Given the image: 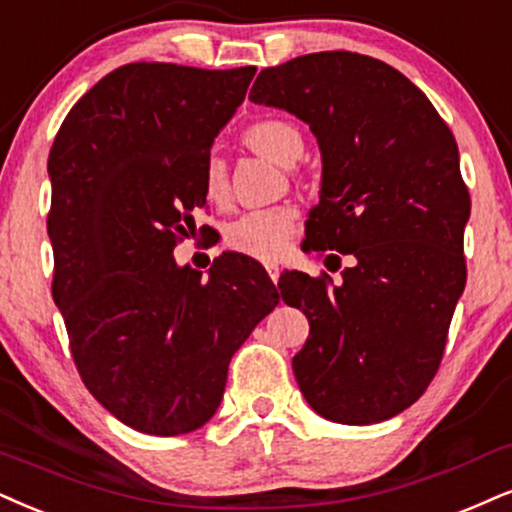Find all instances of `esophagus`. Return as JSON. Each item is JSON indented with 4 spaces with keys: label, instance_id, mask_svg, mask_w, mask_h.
<instances>
[{
    "label": "esophagus",
    "instance_id": "obj_1",
    "mask_svg": "<svg viewBox=\"0 0 512 512\" xmlns=\"http://www.w3.org/2000/svg\"><path fill=\"white\" fill-rule=\"evenodd\" d=\"M266 270H268L270 280L277 282V277H280V268H277V263H266Z\"/></svg>",
    "mask_w": 512,
    "mask_h": 512
}]
</instances>
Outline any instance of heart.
<instances>
[{
    "label": "heart",
    "instance_id": "heart-1",
    "mask_svg": "<svg viewBox=\"0 0 512 512\" xmlns=\"http://www.w3.org/2000/svg\"><path fill=\"white\" fill-rule=\"evenodd\" d=\"M242 144L263 159L275 161L277 166H287L289 173H292V163L304 154V135L285 118H263V121L251 123L242 132ZM204 194L216 206H225L230 199L225 161L216 154L208 156L204 166ZM294 227L296 213L292 206L254 208L227 223L225 244L227 249L256 258V261H275L287 246L289 237L294 235Z\"/></svg>",
    "mask_w": 512,
    "mask_h": 512
}]
</instances>
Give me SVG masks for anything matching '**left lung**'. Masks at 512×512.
I'll use <instances>...</instances> for the list:
<instances>
[{"instance_id":"1","label":"left lung","mask_w":512,"mask_h":512,"mask_svg":"<svg viewBox=\"0 0 512 512\" xmlns=\"http://www.w3.org/2000/svg\"><path fill=\"white\" fill-rule=\"evenodd\" d=\"M249 99L311 125L323 187L306 246L356 258L342 285L327 273L280 277L285 304L311 325L292 361L301 394L342 425L394 418L437 375L468 277L456 137L406 75L356 52L263 68ZM339 254L327 266H342Z\"/></svg>"}]
</instances>
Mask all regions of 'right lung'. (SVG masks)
Listing matches in <instances>:
<instances>
[{
  "label": "right lung",
  "mask_w": 512,
  "mask_h": 512,
  "mask_svg": "<svg viewBox=\"0 0 512 512\" xmlns=\"http://www.w3.org/2000/svg\"><path fill=\"white\" fill-rule=\"evenodd\" d=\"M254 73L125 63L82 94L49 151L52 294L73 363L137 432L175 437L208 422L232 353L280 301L249 258L223 254L208 280L173 258L206 204L213 137Z\"/></svg>",
  "instance_id": "right-lung-1"
}]
</instances>
